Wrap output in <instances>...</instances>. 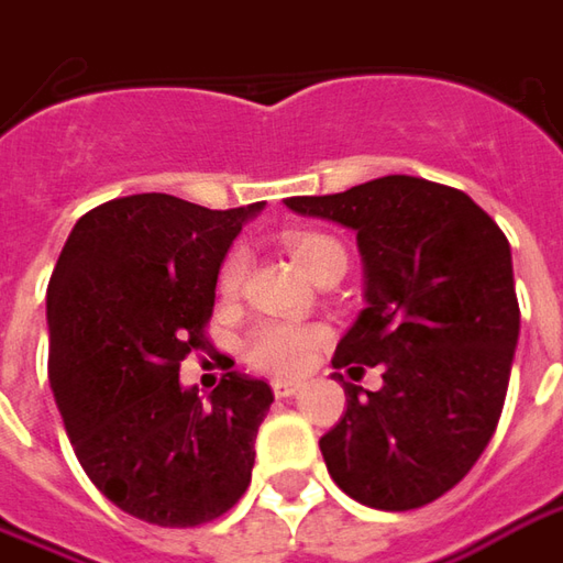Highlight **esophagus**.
I'll use <instances>...</instances> for the list:
<instances>
[{"mask_svg": "<svg viewBox=\"0 0 563 563\" xmlns=\"http://www.w3.org/2000/svg\"><path fill=\"white\" fill-rule=\"evenodd\" d=\"M275 398H290L300 393V379H273Z\"/></svg>", "mask_w": 563, "mask_h": 563, "instance_id": "obj_1", "label": "esophagus"}]
</instances>
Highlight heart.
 <instances>
[{
    "mask_svg": "<svg viewBox=\"0 0 563 563\" xmlns=\"http://www.w3.org/2000/svg\"><path fill=\"white\" fill-rule=\"evenodd\" d=\"M282 242L288 247V254L306 273L316 275L328 266V263H346V251L343 244L336 242L333 235H324V232H309V230H290L282 235ZM244 260L242 247H235L227 254L223 266H220V275H217V285L220 290L230 297L239 290L244 278ZM321 340H324V331L321 328H309V324H290V321H263L254 331L247 333L244 340V355L247 362L257 364L263 371H273V374H297L309 355L316 352Z\"/></svg>",
    "mask_w": 563,
    "mask_h": 563,
    "instance_id": "b5f03b06",
    "label": "heart"
}]
</instances>
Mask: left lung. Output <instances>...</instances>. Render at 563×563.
<instances>
[{
	"instance_id": "left-lung-1",
	"label": "left lung",
	"mask_w": 563,
	"mask_h": 563,
	"mask_svg": "<svg viewBox=\"0 0 563 563\" xmlns=\"http://www.w3.org/2000/svg\"><path fill=\"white\" fill-rule=\"evenodd\" d=\"M285 205L355 230L367 306L333 367H383L377 393L333 374L346 410L319 441L328 472L362 506L420 509L466 478L506 405L521 331L509 239L466 192L407 174Z\"/></svg>"
}]
</instances>
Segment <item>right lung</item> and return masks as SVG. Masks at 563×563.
Listing matches in <instances>:
<instances>
[{
    "instance_id": "1",
    "label": "right lung",
    "mask_w": 563,
    "mask_h": 563,
    "mask_svg": "<svg viewBox=\"0 0 563 563\" xmlns=\"http://www.w3.org/2000/svg\"><path fill=\"white\" fill-rule=\"evenodd\" d=\"M263 208L141 192L79 217L48 282V379L100 494L158 527H199L251 484L269 383L232 371L199 398L180 362L208 346L220 263Z\"/></svg>"
}]
</instances>
